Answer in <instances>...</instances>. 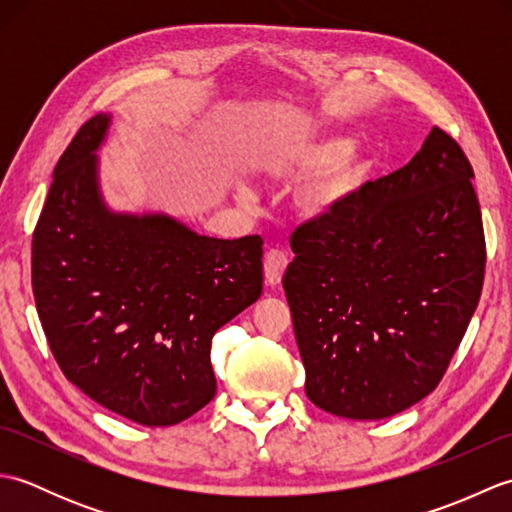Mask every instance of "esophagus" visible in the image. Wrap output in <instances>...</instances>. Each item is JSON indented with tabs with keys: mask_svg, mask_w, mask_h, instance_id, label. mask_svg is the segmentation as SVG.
<instances>
[{
	"mask_svg": "<svg viewBox=\"0 0 512 512\" xmlns=\"http://www.w3.org/2000/svg\"><path fill=\"white\" fill-rule=\"evenodd\" d=\"M288 268V255L284 250H268L266 257H264V277H266V284L268 286H279L281 284V277H284Z\"/></svg>",
	"mask_w": 512,
	"mask_h": 512,
	"instance_id": "1",
	"label": "esophagus"
}]
</instances>
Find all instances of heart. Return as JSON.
Wrapping results in <instances>:
<instances>
[{"instance_id":"1","label":"heart","mask_w":512,"mask_h":512,"mask_svg":"<svg viewBox=\"0 0 512 512\" xmlns=\"http://www.w3.org/2000/svg\"><path fill=\"white\" fill-rule=\"evenodd\" d=\"M292 167L321 171L303 195V209L312 217H330L354 200L374 167V158L363 147H345L341 138L301 147L290 158Z\"/></svg>"}]
</instances>
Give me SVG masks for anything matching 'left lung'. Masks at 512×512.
I'll return each mask as SVG.
<instances>
[{"label":"left lung","mask_w":512,"mask_h":512,"mask_svg":"<svg viewBox=\"0 0 512 512\" xmlns=\"http://www.w3.org/2000/svg\"><path fill=\"white\" fill-rule=\"evenodd\" d=\"M473 178L462 147L433 127L409 165L292 233L284 290L319 409L380 420L438 387L484 284Z\"/></svg>","instance_id":"obj_1"}]
</instances>
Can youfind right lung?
Segmentation results:
<instances>
[{
  "mask_svg": "<svg viewBox=\"0 0 512 512\" xmlns=\"http://www.w3.org/2000/svg\"><path fill=\"white\" fill-rule=\"evenodd\" d=\"M96 114L63 151L32 235V292L65 378L145 427L215 396L211 339L262 295L259 235L217 239L165 213H114L99 187Z\"/></svg>",
  "mask_w": 512,
  "mask_h": 512,
  "instance_id": "add662e5",
  "label": "right lung"
}]
</instances>
